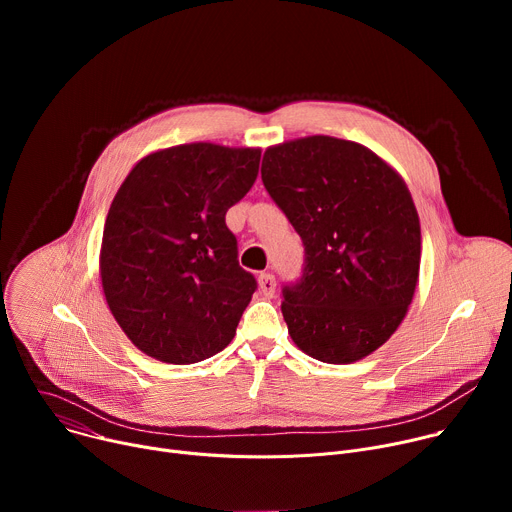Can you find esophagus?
I'll return each mask as SVG.
<instances>
[{
    "label": "esophagus",
    "mask_w": 512,
    "mask_h": 512,
    "mask_svg": "<svg viewBox=\"0 0 512 512\" xmlns=\"http://www.w3.org/2000/svg\"><path fill=\"white\" fill-rule=\"evenodd\" d=\"M259 289H261L263 296L271 298L275 294V277L271 273H261L259 275Z\"/></svg>",
    "instance_id": "34e87169"
}]
</instances>
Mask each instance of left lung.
<instances>
[{"label": "left lung", "mask_w": 512, "mask_h": 512, "mask_svg": "<svg viewBox=\"0 0 512 512\" xmlns=\"http://www.w3.org/2000/svg\"><path fill=\"white\" fill-rule=\"evenodd\" d=\"M261 180L306 253L300 279L281 289L291 340L330 364L371 354L405 318L419 275L405 182L369 148L328 135L273 145Z\"/></svg>", "instance_id": "left-lung-1"}]
</instances>
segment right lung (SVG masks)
<instances>
[{"mask_svg": "<svg viewBox=\"0 0 512 512\" xmlns=\"http://www.w3.org/2000/svg\"><path fill=\"white\" fill-rule=\"evenodd\" d=\"M261 150L186 143L145 156L103 229L111 314L148 356L192 364L221 352L257 289L225 216L255 184Z\"/></svg>", "mask_w": 512, "mask_h": 512, "instance_id": "right-lung-1", "label": "right lung"}]
</instances>
